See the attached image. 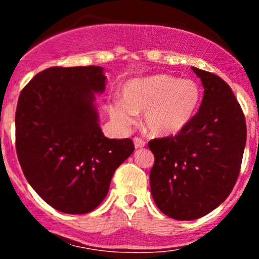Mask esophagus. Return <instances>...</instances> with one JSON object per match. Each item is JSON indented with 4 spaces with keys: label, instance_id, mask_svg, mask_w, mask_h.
<instances>
[{
    "label": "esophagus",
    "instance_id": "obj_1",
    "mask_svg": "<svg viewBox=\"0 0 259 259\" xmlns=\"http://www.w3.org/2000/svg\"><path fill=\"white\" fill-rule=\"evenodd\" d=\"M134 145H135L136 148H141L146 145V141H145L144 139L139 138V136H135V138H134Z\"/></svg>",
    "mask_w": 259,
    "mask_h": 259
}]
</instances>
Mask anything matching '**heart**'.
<instances>
[{"instance_id": "b5f03b06", "label": "heart", "mask_w": 259, "mask_h": 259, "mask_svg": "<svg viewBox=\"0 0 259 259\" xmlns=\"http://www.w3.org/2000/svg\"><path fill=\"white\" fill-rule=\"evenodd\" d=\"M123 103L111 106L112 118L130 125L134 114L145 112V125L156 136L180 133L195 117L201 102L200 86L194 80H179L167 74L134 79L121 89Z\"/></svg>"}]
</instances>
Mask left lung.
Wrapping results in <instances>:
<instances>
[{
  "label": "left lung",
  "mask_w": 259,
  "mask_h": 259,
  "mask_svg": "<svg viewBox=\"0 0 259 259\" xmlns=\"http://www.w3.org/2000/svg\"><path fill=\"white\" fill-rule=\"evenodd\" d=\"M204 88L200 109L180 133L153 139L150 171L157 207L178 221H194L215 209L233 191L246 145V120L230 86L192 67Z\"/></svg>",
  "instance_id": "1"
}]
</instances>
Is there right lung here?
<instances>
[{
  "label": "right lung",
  "mask_w": 259,
  "mask_h": 259,
  "mask_svg": "<svg viewBox=\"0 0 259 259\" xmlns=\"http://www.w3.org/2000/svg\"><path fill=\"white\" fill-rule=\"evenodd\" d=\"M102 68L51 67L19 95L16 148L23 173L59 212L85 214L105 200L112 177L134 152L132 139H107L94 92L105 90Z\"/></svg>",
  "instance_id": "obj_1"
}]
</instances>
